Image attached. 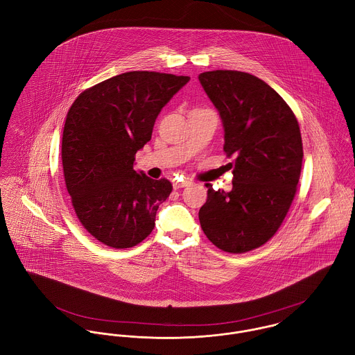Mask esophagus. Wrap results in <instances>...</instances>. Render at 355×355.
I'll list each match as a JSON object with an SVG mask.
<instances>
[{
    "mask_svg": "<svg viewBox=\"0 0 355 355\" xmlns=\"http://www.w3.org/2000/svg\"><path fill=\"white\" fill-rule=\"evenodd\" d=\"M189 184H191V180H183V182H173V189L178 190V189H183V187H187Z\"/></svg>",
    "mask_w": 355,
    "mask_h": 355,
    "instance_id": "34e87169",
    "label": "esophagus"
}]
</instances>
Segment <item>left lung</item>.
I'll use <instances>...</instances> for the list:
<instances>
[{
	"mask_svg": "<svg viewBox=\"0 0 355 355\" xmlns=\"http://www.w3.org/2000/svg\"><path fill=\"white\" fill-rule=\"evenodd\" d=\"M203 90L220 113L224 152L235 155L232 190L207 187L200 223L207 239L227 253H246L266 243L282 225L302 169L298 120L269 85L241 71H209Z\"/></svg>",
	"mask_w": 355,
	"mask_h": 355,
	"instance_id": "obj_1",
	"label": "left lung"
}]
</instances>
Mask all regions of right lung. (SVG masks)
<instances>
[{"label": "right lung", "mask_w": 355, "mask_h": 355, "mask_svg": "<svg viewBox=\"0 0 355 355\" xmlns=\"http://www.w3.org/2000/svg\"><path fill=\"white\" fill-rule=\"evenodd\" d=\"M190 80L149 71L125 72L85 90L68 110L61 144L64 179L75 213L97 241L128 249L146 239L171 191L134 169L161 109Z\"/></svg>", "instance_id": "obj_1"}]
</instances>
